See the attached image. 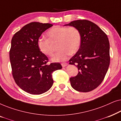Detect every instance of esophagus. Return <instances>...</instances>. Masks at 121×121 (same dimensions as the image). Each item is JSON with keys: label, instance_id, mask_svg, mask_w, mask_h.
I'll return each instance as SVG.
<instances>
[{"label": "esophagus", "instance_id": "34e87169", "mask_svg": "<svg viewBox=\"0 0 121 121\" xmlns=\"http://www.w3.org/2000/svg\"><path fill=\"white\" fill-rule=\"evenodd\" d=\"M62 65L63 67H65L67 65H68V63H62Z\"/></svg>", "mask_w": 121, "mask_h": 121}]
</instances>
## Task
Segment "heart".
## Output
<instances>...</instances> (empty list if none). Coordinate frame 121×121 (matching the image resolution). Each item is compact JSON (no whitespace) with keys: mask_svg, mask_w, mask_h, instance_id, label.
I'll list each match as a JSON object with an SVG mask.
<instances>
[{"mask_svg":"<svg viewBox=\"0 0 121 121\" xmlns=\"http://www.w3.org/2000/svg\"><path fill=\"white\" fill-rule=\"evenodd\" d=\"M48 39L39 38L37 41L39 50L44 55L51 57L53 48L51 43L58 42L59 51L52 58L54 62H63L67 60L70 54L77 53L80 48L82 41L81 32L74 26H56L46 33Z\"/></svg>","mask_w":121,"mask_h":121,"instance_id":"b5f03b06","label":"heart"}]
</instances>
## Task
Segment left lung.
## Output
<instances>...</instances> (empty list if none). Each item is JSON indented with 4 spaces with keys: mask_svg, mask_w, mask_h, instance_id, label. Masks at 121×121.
I'll return each mask as SVG.
<instances>
[{
    "mask_svg": "<svg viewBox=\"0 0 121 121\" xmlns=\"http://www.w3.org/2000/svg\"><path fill=\"white\" fill-rule=\"evenodd\" d=\"M65 25L78 28L82 36L80 48L69 60V64L76 65L79 70L76 77L70 78L71 86L78 91H91L100 85L108 70V39L96 24L87 20L73 21Z\"/></svg>",
    "mask_w": 121,
    "mask_h": 121,
    "instance_id": "obj_1",
    "label": "left lung"
}]
</instances>
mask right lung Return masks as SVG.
I'll use <instances>...</instances> for the list:
<instances>
[{"label": "right lung", "mask_w": 121, "mask_h": 121, "mask_svg": "<svg viewBox=\"0 0 121 121\" xmlns=\"http://www.w3.org/2000/svg\"><path fill=\"white\" fill-rule=\"evenodd\" d=\"M52 24L32 22L14 34L9 51L12 74L16 84L26 92L39 95L53 83L52 73L62 68L59 63L47 64L48 58L39 51L37 41Z\"/></svg>", "instance_id": "1"}]
</instances>
